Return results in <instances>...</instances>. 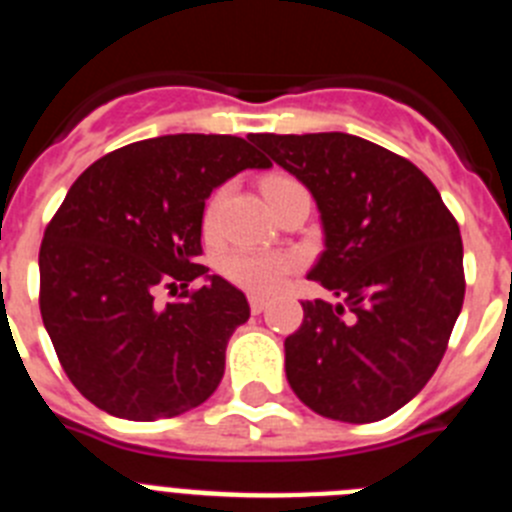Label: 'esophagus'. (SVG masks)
<instances>
[{
	"mask_svg": "<svg viewBox=\"0 0 512 512\" xmlns=\"http://www.w3.org/2000/svg\"><path fill=\"white\" fill-rule=\"evenodd\" d=\"M248 305H251L253 315H259V312L266 310V305H269V297H264V295H248Z\"/></svg>",
	"mask_w": 512,
	"mask_h": 512,
	"instance_id": "1",
	"label": "esophagus"
}]
</instances>
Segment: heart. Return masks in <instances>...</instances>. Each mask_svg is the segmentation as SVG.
<instances>
[{
	"instance_id": "1",
	"label": "heart",
	"mask_w": 512,
	"mask_h": 512,
	"mask_svg": "<svg viewBox=\"0 0 512 512\" xmlns=\"http://www.w3.org/2000/svg\"><path fill=\"white\" fill-rule=\"evenodd\" d=\"M289 184L297 182L295 179H289V176H269L264 182L266 197L277 194L279 189L289 187ZM225 194H228V189L220 187L212 194L210 202H207L205 215H202L205 230H212L217 225ZM297 266H300V259L292 256V253L253 251V248H233V251L225 253L223 261H220V269H223L225 277L233 284H238V287L248 289V292H274Z\"/></svg>"
}]
</instances>
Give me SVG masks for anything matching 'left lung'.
Listing matches in <instances>:
<instances>
[{"label":"left lung","mask_w":512,"mask_h":512,"mask_svg":"<svg viewBox=\"0 0 512 512\" xmlns=\"http://www.w3.org/2000/svg\"><path fill=\"white\" fill-rule=\"evenodd\" d=\"M318 202L325 251L307 274L341 305L305 300L287 379L343 423L397 413L441 364L464 305L456 217L413 161L346 133L251 135Z\"/></svg>","instance_id":"8db88e82"}]
</instances>
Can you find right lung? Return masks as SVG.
<instances>
[{
    "mask_svg": "<svg viewBox=\"0 0 512 512\" xmlns=\"http://www.w3.org/2000/svg\"><path fill=\"white\" fill-rule=\"evenodd\" d=\"M238 135H161L94 161L40 243V315L63 372L104 413L174 418L223 379L246 295L205 277L202 212L243 169H269ZM158 288L177 295L161 306Z\"/></svg>",
    "mask_w": 512,
    "mask_h": 512,
    "instance_id": "1",
    "label": "right lung"
}]
</instances>
